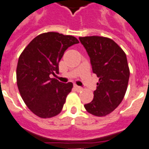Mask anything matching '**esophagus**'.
<instances>
[{"label":"esophagus","instance_id":"34e87169","mask_svg":"<svg viewBox=\"0 0 149 149\" xmlns=\"http://www.w3.org/2000/svg\"><path fill=\"white\" fill-rule=\"evenodd\" d=\"M74 88H76V89H77V91H78V92H80V91H82V87L77 86V85H74Z\"/></svg>","mask_w":149,"mask_h":149}]
</instances>
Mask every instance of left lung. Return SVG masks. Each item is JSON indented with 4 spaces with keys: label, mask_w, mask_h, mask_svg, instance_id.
<instances>
[{
    "label": "left lung",
    "mask_w": 149,
    "mask_h": 149,
    "mask_svg": "<svg viewBox=\"0 0 149 149\" xmlns=\"http://www.w3.org/2000/svg\"><path fill=\"white\" fill-rule=\"evenodd\" d=\"M90 57L92 71L99 78L92 102L85 104L88 113L104 117L124 98L130 78L126 54L114 41L102 36L79 37Z\"/></svg>",
    "instance_id": "left-lung-1"
}]
</instances>
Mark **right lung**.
<instances>
[{
	"mask_svg": "<svg viewBox=\"0 0 149 149\" xmlns=\"http://www.w3.org/2000/svg\"><path fill=\"white\" fill-rule=\"evenodd\" d=\"M79 42L74 36L45 32L36 36L21 53L17 86L23 102L36 116L51 118L62 111L72 83H62L50 75L59 72L58 63L64 51Z\"/></svg>",
	"mask_w": 149,
	"mask_h": 149,
	"instance_id": "obj_1",
	"label": "right lung"
}]
</instances>
